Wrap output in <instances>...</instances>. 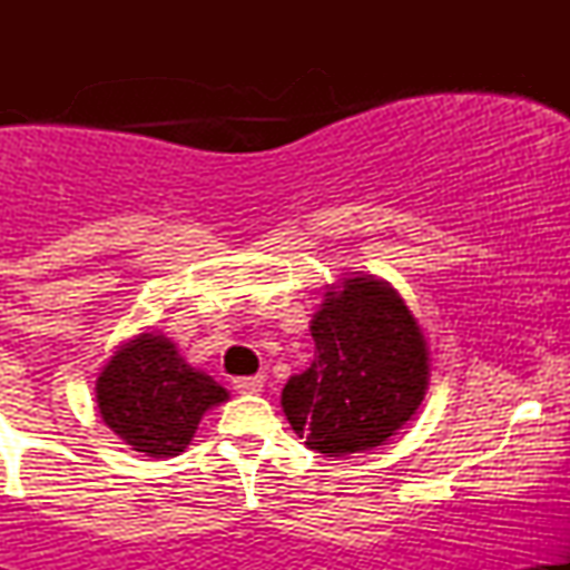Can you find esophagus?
Returning a JSON list of instances; mask_svg holds the SVG:
<instances>
[{"label":"esophagus","mask_w":570,"mask_h":570,"mask_svg":"<svg viewBox=\"0 0 570 570\" xmlns=\"http://www.w3.org/2000/svg\"><path fill=\"white\" fill-rule=\"evenodd\" d=\"M233 389L238 391V394H259V391H263V377H259V375L235 377Z\"/></svg>","instance_id":"1"}]
</instances>
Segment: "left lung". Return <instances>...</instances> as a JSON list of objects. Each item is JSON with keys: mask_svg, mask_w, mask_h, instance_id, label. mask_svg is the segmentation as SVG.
I'll return each instance as SVG.
<instances>
[{"mask_svg": "<svg viewBox=\"0 0 570 570\" xmlns=\"http://www.w3.org/2000/svg\"><path fill=\"white\" fill-rule=\"evenodd\" d=\"M316 358L289 377L281 407L316 453L343 458L394 436L429 385V353L404 299L364 276L343 281L313 316Z\"/></svg>", "mask_w": 570, "mask_h": 570, "instance_id": "1", "label": "left lung"}]
</instances>
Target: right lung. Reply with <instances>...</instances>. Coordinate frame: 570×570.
I'll list each match as a JSON object with an SVG mask.
<instances>
[{
  "mask_svg": "<svg viewBox=\"0 0 570 570\" xmlns=\"http://www.w3.org/2000/svg\"><path fill=\"white\" fill-rule=\"evenodd\" d=\"M227 391L179 356L163 335H141L109 358L96 381L104 423L136 453H185L203 412L225 402Z\"/></svg>",
  "mask_w": 570,
  "mask_h": 570,
  "instance_id": "1",
  "label": "right lung"
}]
</instances>
